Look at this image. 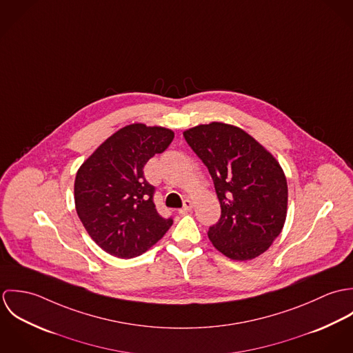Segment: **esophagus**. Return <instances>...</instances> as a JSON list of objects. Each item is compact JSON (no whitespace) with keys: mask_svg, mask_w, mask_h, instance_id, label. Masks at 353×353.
Wrapping results in <instances>:
<instances>
[{"mask_svg":"<svg viewBox=\"0 0 353 353\" xmlns=\"http://www.w3.org/2000/svg\"><path fill=\"white\" fill-rule=\"evenodd\" d=\"M192 209H193V202L190 201V200H185L183 201V206L179 209V213L185 214V213H188Z\"/></svg>","mask_w":353,"mask_h":353,"instance_id":"esophagus-1","label":"esophagus"}]
</instances>
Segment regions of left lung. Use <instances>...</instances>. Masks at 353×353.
Wrapping results in <instances>:
<instances>
[{
    "label": "left lung",
    "instance_id": "left-lung-1",
    "mask_svg": "<svg viewBox=\"0 0 353 353\" xmlns=\"http://www.w3.org/2000/svg\"><path fill=\"white\" fill-rule=\"evenodd\" d=\"M183 136L206 165L220 201L221 216L208 231L212 245L235 261L266 252L287 217L288 186L279 161L234 125H199Z\"/></svg>",
    "mask_w": 353,
    "mask_h": 353
}]
</instances>
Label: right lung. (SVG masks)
Returning <instances> with one entry per match:
<instances>
[{
    "instance_id": "right-lung-1",
    "label": "right lung",
    "mask_w": 353,
    "mask_h": 353,
    "mask_svg": "<svg viewBox=\"0 0 353 353\" xmlns=\"http://www.w3.org/2000/svg\"><path fill=\"white\" fill-rule=\"evenodd\" d=\"M172 139L174 132L165 128L128 125L110 136L79 168L76 210L101 250L125 259L139 256L172 225L171 217L157 213L154 188L143 171Z\"/></svg>"
}]
</instances>
